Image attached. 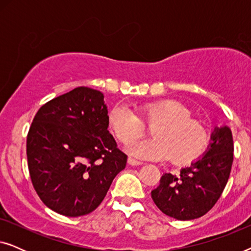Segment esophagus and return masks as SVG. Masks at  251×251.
Returning <instances> with one entry per match:
<instances>
[{"label": "esophagus", "instance_id": "1", "mask_svg": "<svg viewBox=\"0 0 251 251\" xmlns=\"http://www.w3.org/2000/svg\"><path fill=\"white\" fill-rule=\"evenodd\" d=\"M128 163L130 164V166H140V164H142V162H139V161L132 159V157H129Z\"/></svg>", "mask_w": 251, "mask_h": 251}]
</instances>
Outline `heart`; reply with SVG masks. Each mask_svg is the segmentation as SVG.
<instances>
[{
    "label": "heart",
    "mask_w": 251,
    "mask_h": 251,
    "mask_svg": "<svg viewBox=\"0 0 251 251\" xmlns=\"http://www.w3.org/2000/svg\"><path fill=\"white\" fill-rule=\"evenodd\" d=\"M147 125L153 126V139L130 146L131 155L144 160H166L176 164L198 160L207 150L210 133L203 123L191 119L186 106L173 99H162L136 108ZM107 122L111 131L122 144H131L143 137L145 126L139 116L125 104L109 109Z\"/></svg>",
    "instance_id": "heart-1"
}]
</instances>
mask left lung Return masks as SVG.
I'll use <instances>...</instances> for the list:
<instances>
[{
    "instance_id": "obj_1",
    "label": "left lung",
    "mask_w": 251,
    "mask_h": 251,
    "mask_svg": "<svg viewBox=\"0 0 251 251\" xmlns=\"http://www.w3.org/2000/svg\"><path fill=\"white\" fill-rule=\"evenodd\" d=\"M203 155L179 174H163L152 199L163 214L191 221L207 214L227 184L233 163V137L227 126H215Z\"/></svg>"
}]
</instances>
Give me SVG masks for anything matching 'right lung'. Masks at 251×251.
Returning <instances> with one entry per match:
<instances>
[{
    "instance_id": "right-lung-1",
    "label": "right lung",
    "mask_w": 251,
    "mask_h": 251,
    "mask_svg": "<svg viewBox=\"0 0 251 251\" xmlns=\"http://www.w3.org/2000/svg\"><path fill=\"white\" fill-rule=\"evenodd\" d=\"M100 91L78 87L37 111L27 136L33 186L43 203L67 217L94 211L126 155L108 131Z\"/></svg>"
}]
</instances>
